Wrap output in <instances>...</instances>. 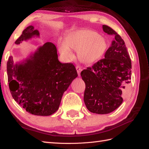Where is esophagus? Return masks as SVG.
<instances>
[{
    "mask_svg": "<svg viewBox=\"0 0 149 149\" xmlns=\"http://www.w3.org/2000/svg\"><path fill=\"white\" fill-rule=\"evenodd\" d=\"M76 70H77V74L79 75L80 74V73H81V72L82 71V68L80 67L79 66H76Z\"/></svg>",
    "mask_w": 149,
    "mask_h": 149,
    "instance_id": "obj_1",
    "label": "esophagus"
}]
</instances>
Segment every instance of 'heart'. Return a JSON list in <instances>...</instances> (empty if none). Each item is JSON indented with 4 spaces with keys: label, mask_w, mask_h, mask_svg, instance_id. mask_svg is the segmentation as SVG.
Returning <instances> with one entry per match:
<instances>
[{
    "label": "heart",
    "mask_w": 149,
    "mask_h": 149,
    "mask_svg": "<svg viewBox=\"0 0 149 149\" xmlns=\"http://www.w3.org/2000/svg\"><path fill=\"white\" fill-rule=\"evenodd\" d=\"M59 52L65 60L73 58L71 51H77L78 59L81 62L91 64L99 60L108 47L107 40L95 31L88 29H74L66 34L64 41L58 42Z\"/></svg>",
    "instance_id": "1"
}]
</instances>
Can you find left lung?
Returning <instances> with one entry per match:
<instances>
[{
  "instance_id": "left-lung-1",
  "label": "left lung",
  "mask_w": 149,
  "mask_h": 149,
  "mask_svg": "<svg viewBox=\"0 0 149 149\" xmlns=\"http://www.w3.org/2000/svg\"><path fill=\"white\" fill-rule=\"evenodd\" d=\"M104 32L113 35L105 58L81 73L86 84L84 102L90 112L108 114L121 105L131 79V60L124 41L109 26Z\"/></svg>"
}]
</instances>
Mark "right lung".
Listing matches in <instances>:
<instances>
[{
	"mask_svg": "<svg viewBox=\"0 0 149 149\" xmlns=\"http://www.w3.org/2000/svg\"><path fill=\"white\" fill-rule=\"evenodd\" d=\"M38 30L27 27L16 40L17 45L33 38H40ZM9 87L14 100L26 111L34 115L49 116L58 110L63 95L77 77L72 63L58 60L56 46L46 42L26 59L7 63Z\"/></svg>",
	"mask_w": 149,
	"mask_h": 149,
	"instance_id": "1",
	"label": "right lung"
}]
</instances>
